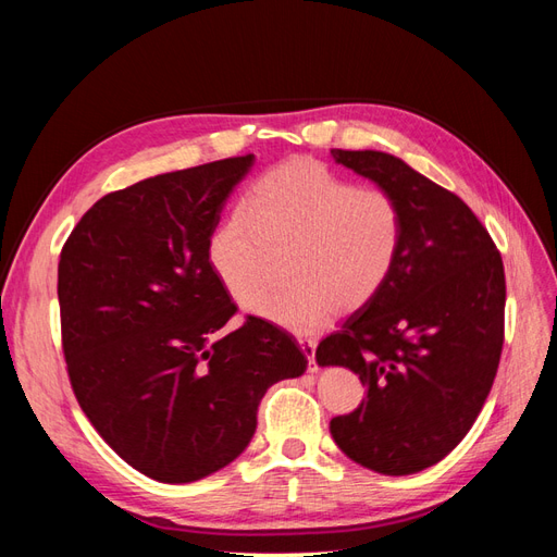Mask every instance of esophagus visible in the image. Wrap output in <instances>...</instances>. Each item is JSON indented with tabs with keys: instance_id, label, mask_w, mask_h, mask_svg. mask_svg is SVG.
Returning a JSON list of instances; mask_svg holds the SVG:
<instances>
[{
	"instance_id": "esophagus-1",
	"label": "esophagus",
	"mask_w": 557,
	"mask_h": 557,
	"mask_svg": "<svg viewBox=\"0 0 557 557\" xmlns=\"http://www.w3.org/2000/svg\"><path fill=\"white\" fill-rule=\"evenodd\" d=\"M299 342V348L305 350V356L309 358V372H318V362H315V342L313 339H307V336H301Z\"/></svg>"
}]
</instances>
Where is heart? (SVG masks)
Instances as JSON below:
<instances>
[{
    "instance_id": "1",
    "label": "heart",
    "mask_w": 557,
    "mask_h": 557,
    "mask_svg": "<svg viewBox=\"0 0 557 557\" xmlns=\"http://www.w3.org/2000/svg\"><path fill=\"white\" fill-rule=\"evenodd\" d=\"M404 211L383 188H358L315 160H290L264 172L209 234L207 256L225 290L248 301L261 289L274 255L289 250L290 284L248 305L260 318L307 334L334 313L372 301L395 272Z\"/></svg>"
}]
</instances>
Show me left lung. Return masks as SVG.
<instances>
[{
    "instance_id": "1",
    "label": "left lung",
    "mask_w": 557,
    "mask_h": 557,
    "mask_svg": "<svg viewBox=\"0 0 557 557\" xmlns=\"http://www.w3.org/2000/svg\"><path fill=\"white\" fill-rule=\"evenodd\" d=\"M332 158L404 211L395 272L315 348L356 372L367 397L330 423L352 462L387 476L423 471L458 446L491 393L504 344V264L465 201L381 150Z\"/></svg>"
}]
</instances>
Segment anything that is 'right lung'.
Wrapping results in <instances>:
<instances>
[{"label": "right lung", "instance_id": "right-lung-1", "mask_svg": "<svg viewBox=\"0 0 557 557\" xmlns=\"http://www.w3.org/2000/svg\"><path fill=\"white\" fill-rule=\"evenodd\" d=\"M256 156L160 174L95 201L66 239L58 299L66 372L102 440L148 479L190 483L250 444L267 387L307 372L269 320L237 311L207 256Z\"/></svg>", "mask_w": 557, "mask_h": 557}]
</instances>
